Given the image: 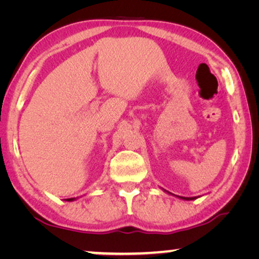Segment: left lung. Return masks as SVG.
<instances>
[{"label": "left lung", "mask_w": 259, "mask_h": 259, "mask_svg": "<svg viewBox=\"0 0 259 259\" xmlns=\"http://www.w3.org/2000/svg\"><path fill=\"white\" fill-rule=\"evenodd\" d=\"M165 192H167L168 194H172L171 192H168V191H165ZM172 196H175L177 198H180V199H183V200H194V199H197V197H180V196H176V194H172Z\"/></svg>", "instance_id": "left-lung-1"}]
</instances>
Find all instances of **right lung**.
Returning <instances> with one entry per match:
<instances>
[{
  "instance_id": "add662e5",
  "label": "right lung",
  "mask_w": 259,
  "mask_h": 259,
  "mask_svg": "<svg viewBox=\"0 0 259 259\" xmlns=\"http://www.w3.org/2000/svg\"><path fill=\"white\" fill-rule=\"evenodd\" d=\"M68 201H73V200H75V198H70V199H67Z\"/></svg>"
}]
</instances>
